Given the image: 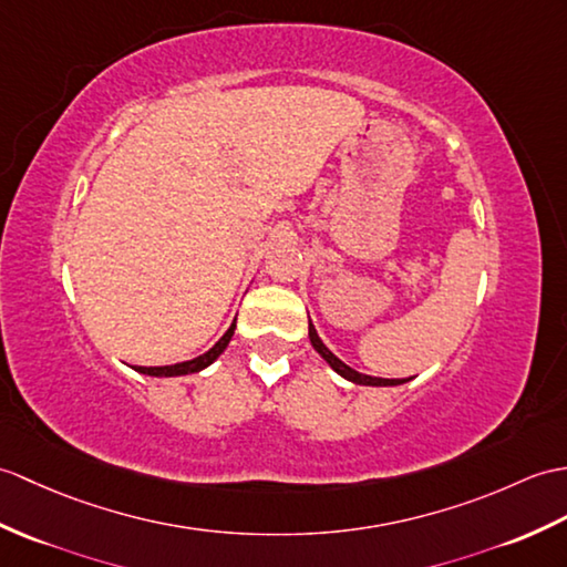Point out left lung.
Returning a JSON list of instances; mask_svg holds the SVG:
<instances>
[{
  "label": "left lung",
  "instance_id": "1",
  "mask_svg": "<svg viewBox=\"0 0 567 567\" xmlns=\"http://www.w3.org/2000/svg\"><path fill=\"white\" fill-rule=\"evenodd\" d=\"M309 340H311L313 350L319 352L328 364H331V370L338 372L343 379L352 381V384H362V386H401V384H405V381H408V379H381V377H370V374H362L358 370H352V367H348L343 360H338L336 354L326 348V343L319 338V333H316L311 319H309Z\"/></svg>",
  "mask_w": 567,
  "mask_h": 567
}]
</instances>
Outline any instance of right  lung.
<instances>
[{"label": "right lung", "instance_id": "right-lung-1", "mask_svg": "<svg viewBox=\"0 0 567 567\" xmlns=\"http://www.w3.org/2000/svg\"><path fill=\"white\" fill-rule=\"evenodd\" d=\"M234 331H236V319H234L231 326L227 328V333H224V336L217 340V343H215L213 348H209L207 352L197 354V358L186 360V362H176V364H166V367H135V372L147 374V377H183V374L203 372L205 367L213 364V362L219 358V354H221L224 350H227Z\"/></svg>", "mask_w": 567, "mask_h": 567}]
</instances>
